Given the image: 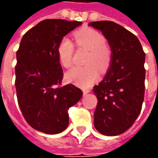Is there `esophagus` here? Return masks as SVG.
<instances>
[{
    "label": "esophagus",
    "mask_w": 158,
    "mask_h": 158,
    "mask_svg": "<svg viewBox=\"0 0 158 158\" xmlns=\"http://www.w3.org/2000/svg\"><path fill=\"white\" fill-rule=\"evenodd\" d=\"M83 92H84V94H85V95H86L87 93L89 92V90H88V89H87V90H86V89H84V90H83Z\"/></svg>",
    "instance_id": "34e87169"
}]
</instances>
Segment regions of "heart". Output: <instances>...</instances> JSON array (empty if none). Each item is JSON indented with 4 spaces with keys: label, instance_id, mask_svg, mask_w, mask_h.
Wrapping results in <instances>:
<instances>
[{
    "label": "heart",
    "instance_id": "obj_1",
    "mask_svg": "<svg viewBox=\"0 0 158 158\" xmlns=\"http://www.w3.org/2000/svg\"><path fill=\"white\" fill-rule=\"evenodd\" d=\"M76 45L89 51L85 63L87 65L75 66L66 73V78L69 82L84 88L92 85L99 78V69L105 71L110 63V52L106 46L105 37L95 29L85 28L74 33ZM57 57L60 63L64 68L72 65L73 45L70 40L62 38L56 48Z\"/></svg>",
    "mask_w": 158,
    "mask_h": 158
}]
</instances>
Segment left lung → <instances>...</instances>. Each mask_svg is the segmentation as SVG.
<instances>
[{
	"mask_svg": "<svg viewBox=\"0 0 158 158\" xmlns=\"http://www.w3.org/2000/svg\"><path fill=\"white\" fill-rule=\"evenodd\" d=\"M89 26L102 33L112 51L109 69L93 89L98 101L94 125L104 135H118L133 125L141 111L146 54L139 39L116 23L97 21Z\"/></svg>",
	"mask_w": 158,
	"mask_h": 158,
	"instance_id": "obj_1",
	"label": "left lung"
}]
</instances>
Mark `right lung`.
I'll return each mask as SVG.
<instances>
[{"mask_svg": "<svg viewBox=\"0 0 158 158\" xmlns=\"http://www.w3.org/2000/svg\"><path fill=\"white\" fill-rule=\"evenodd\" d=\"M81 22L45 19L23 36L17 52L15 86L24 118L38 131L56 135L67 129L68 110L81 99L83 92L62 83V69L56 48L60 40Z\"/></svg>", "mask_w": 158, "mask_h": 158, "instance_id": "obj_1", "label": "right lung"}]
</instances>
